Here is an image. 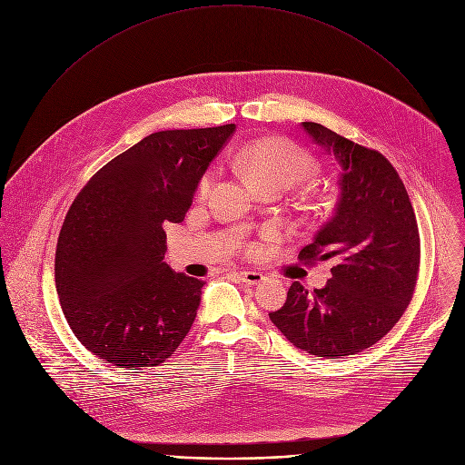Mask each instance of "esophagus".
Segmentation results:
<instances>
[{
	"mask_svg": "<svg viewBox=\"0 0 465 465\" xmlns=\"http://www.w3.org/2000/svg\"><path fill=\"white\" fill-rule=\"evenodd\" d=\"M239 280L244 282L246 285H259L264 276L261 272H250V271H244V272H239Z\"/></svg>",
	"mask_w": 465,
	"mask_h": 465,
	"instance_id": "1",
	"label": "esophagus"
}]
</instances>
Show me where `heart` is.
<instances>
[{
    "label": "heart",
    "mask_w": 465,
    "mask_h": 465,
    "mask_svg": "<svg viewBox=\"0 0 465 465\" xmlns=\"http://www.w3.org/2000/svg\"><path fill=\"white\" fill-rule=\"evenodd\" d=\"M235 163L255 187L280 185L285 191L309 182L316 173L314 160L280 140H259L235 151ZM213 173H206L198 191L206 194L212 187Z\"/></svg>",
    "instance_id": "heart-1"
}]
</instances>
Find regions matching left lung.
<instances>
[{"instance_id": "obj_1", "label": "left lung", "mask_w": 465, "mask_h": 465, "mask_svg": "<svg viewBox=\"0 0 465 465\" xmlns=\"http://www.w3.org/2000/svg\"><path fill=\"white\" fill-rule=\"evenodd\" d=\"M305 134L335 162L337 203L300 259L331 261V280L309 292L294 282L271 312L285 339L311 355H355L397 323L412 300L420 269V232L409 193L377 151L303 121Z\"/></svg>"}]
</instances>
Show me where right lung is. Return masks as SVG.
<instances>
[{
	"mask_svg": "<svg viewBox=\"0 0 465 465\" xmlns=\"http://www.w3.org/2000/svg\"><path fill=\"white\" fill-rule=\"evenodd\" d=\"M235 124L162 130L115 156L64 219L54 282L65 320L99 359L158 366L189 333L203 280L163 261L167 223H182Z\"/></svg>",
	"mask_w": 465,
	"mask_h": 465,
	"instance_id": "right-lung-1",
	"label": "right lung"
}]
</instances>
